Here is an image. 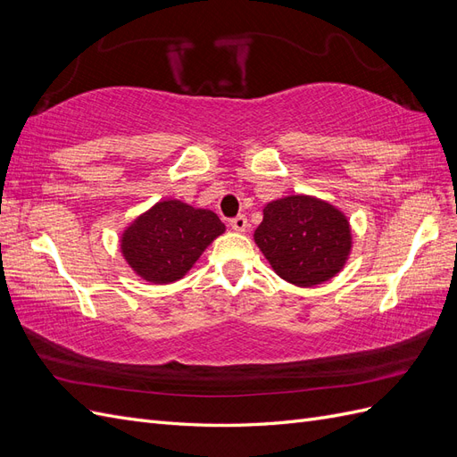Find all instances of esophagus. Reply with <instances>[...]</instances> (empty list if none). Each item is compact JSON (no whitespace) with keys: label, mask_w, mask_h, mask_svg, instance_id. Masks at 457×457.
<instances>
[{"label":"esophagus","mask_w":457,"mask_h":457,"mask_svg":"<svg viewBox=\"0 0 457 457\" xmlns=\"http://www.w3.org/2000/svg\"><path fill=\"white\" fill-rule=\"evenodd\" d=\"M230 227H232V230H237V232H245L247 230V217L245 215L234 217L230 220Z\"/></svg>","instance_id":"1"}]
</instances>
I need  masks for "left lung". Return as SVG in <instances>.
<instances>
[{"label":"left lung","mask_w":457,"mask_h":457,"mask_svg":"<svg viewBox=\"0 0 457 457\" xmlns=\"http://www.w3.org/2000/svg\"><path fill=\"white\" fill-rule=\"evenodd\" d=\"M253 240L272 270L299 287L334 278L353 252L349 217L334 204L311 195L269 202Z\"/></svg>","instance_id":"8db88e82"}]
</instances>
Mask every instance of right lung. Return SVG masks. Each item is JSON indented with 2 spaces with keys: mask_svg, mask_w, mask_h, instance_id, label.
Returning <instances> with one entry per match:
<instances>
[{
  "mask_svg": "<svg viewBox=\"0 0 457 457\" xmlns=\"http://www.w3.org/2000/svg\"><path fill=\"white\" fill-rule=\"evenodd\" d=\"M227 228L217 213L181 200H160L135 217L120 237V252L131 270L150 284L181 280Z\"/></svg>",
  "mask_w": 457,
  "mask_h": 457,
  "instance_id": "1",
  "label": "right lung"
}]
</instances>
